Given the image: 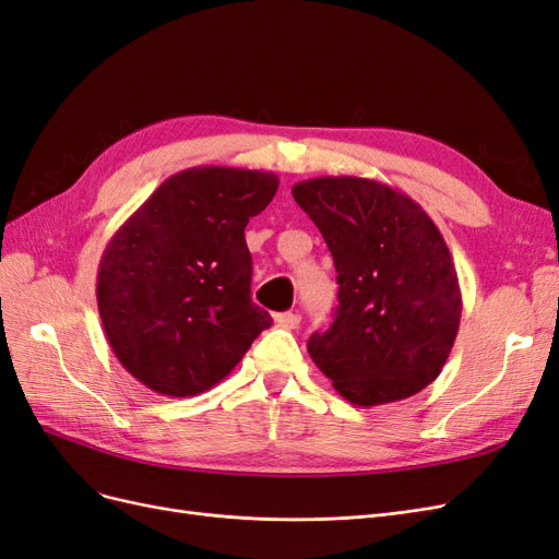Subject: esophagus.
Returning a JSON list of instances; mask_svg holds the SVG:
<instances>
[{
	"label": "esophagus",
	"instance_id": "esophagus-1",
	"mask_svg": "<svg viewBox=\"0 0 559 559\" xmlns=\"http://www.w3.org/2000/svg\"><path fill=\"white\" fill-rule=\"evenodd\" d=\"M275 321H277V326L292 331V329H298L300 314H296V312H280V314L275 317Z\"/></svg>",
	"mask_w": 559,
	"mask_h": 559
}]
</instances>
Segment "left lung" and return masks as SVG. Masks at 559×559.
<instances>
[{
	"label": "left lung",
	"instance_id": "obj_1",
	"mask_svg": "<svg viewBox=\"0 0 559 559\" xmlns=\"http://www.w3.org/2000/svg\"><path fill=\"white\" fill-rule=\"evenodd\" d=\"M294 200L331 251L337 310L308 352L354 405L408 399L445 366L462 319L450 249L413 198L364 177L298 181Z\"/></svg>",
	"mask_w": 559,
	"mask_h": 559
}]
</instances>
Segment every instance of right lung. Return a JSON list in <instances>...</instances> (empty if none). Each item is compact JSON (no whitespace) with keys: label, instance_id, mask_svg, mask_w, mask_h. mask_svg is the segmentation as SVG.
I'll return each instance as SVG.
<instances>
[{"label":"right lung","instance_id":"1","mask_svg":"<svg viewBox=\"0 0 559 559\" xmlns=\"http://www.w3.org/2000/svg\"><path fill=\"white\" fill-rule=\"evenodd\" d=\"M277 186L273 173L189 167L114 233L97 270V308L118 361L151 392H205L273 324L249 296L245 228Z\"/></svg>","mask_w":559,"mask_h":559}]
</instances>
